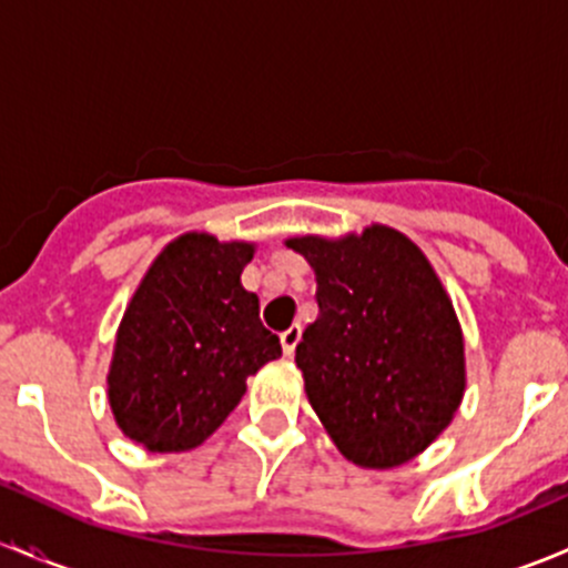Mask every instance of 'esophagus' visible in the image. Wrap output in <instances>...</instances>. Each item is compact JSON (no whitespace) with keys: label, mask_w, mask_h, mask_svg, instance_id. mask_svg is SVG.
<instances>
[{"label":"esophagus","mask_w":568,"mask_h":568,"mask_svg":"<svg viewBox=\"0 0 568 568\" xmlns=\"http://www.w3.org/2000/svg\"><path fill=\"white\" fill-rule=\"evenodd\" d=\"M302 341V326L300 324H291L288 329L285 332H280V343H283V352L288 354H294V348H296V343Z\"/></svg>","instance_id":"obj_1"}]
</instances>
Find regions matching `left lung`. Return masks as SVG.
Wrapping results in <instances>:
<instances>
[{
    "label": "left lung",
    "mask_w": 568,
    "mask_h": 568,
    "mask_svg": "<svg viewBox=\"0 0 568 568\" xmlns=\"http://www.w3.org/2000/svg\"><path fill=\"white\" fill-rule=\"evenodd\" d=\"M285 244L316 272L318 318L296 346V368L326 434L357 467L415 459L464 395L462 326L437 272L387 225Z\"/></svg>",
    "instance_id": "left-lung-1"
}]
</instances>
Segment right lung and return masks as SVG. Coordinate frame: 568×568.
I'll use <instances>...</instances> for the list:
<instances>
[{"mask_svg": "<svg viewBox=\"0 0 568 568\" xmlns=\"http://www.w3.org/2000/svg\"><path fill=\"white\" fill-rule=\"evenodd\" d=\"M255 244L183 233L159 252L114 337L106 395L114 423L153 454L211 437L247 393V376L283 354L257 318L242 272Z\"/></svg>", "mask_w": 568, "mask_h": 568, "instance_id": "obj_1", "label": "right lung"}]
</instances>
